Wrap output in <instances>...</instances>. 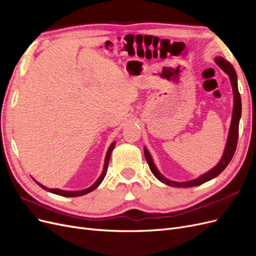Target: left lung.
I'll use <instances>...</instances> for the list:
<instances>
[{
  "instance_id": "obj_1",
  "label": "left lung",
  "mask_w": 256,
  "mask_h": 256,
  "mask_svg": "<svg viewBox=\"0 0 256 256\" xmlns=\"http://www.w3.org/2000/svg\"><path fill=\"white\" fill-rule=\"evenodd\" d=\"M216 63L219 65L220 68H222V70L228 74L230 80L232 84V88H233V95H234V108H233V115H232V122H230V132H228V142L226 145V150H224L223 156L221 160L219 161V164H216L214 168H212L210 171H208L207 173L200 175V177L196 178V180H188V182H174L168 180V178L164 177L162 175L158 168L154 166L152 158L150 156V154L148 152L146 148H144V154H145V158L147 164L150 166V168L152 173L156 176L158 180L164 182L168 186H171V187L175 188H188V187H194V186L202 184L208 180H212V178L218 176L224 168L228 166L230 164V161L233 158L235 150H236V146L238 142V130H239V120L240 118H242V98H240V94L238 90V85H237V74L234 67L232 66L228 60H224L221 56L216 58Z\"/></svg>"
}]
</instances>
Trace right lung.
Listing matches in <instances>:
<instances>
[{
	"label": "right lung",
	"instance_id": "add662e5",
	"mask_svg": "<svg viewBox=\"0 0 256 256\" xmlns=\"http://www.w3.org/2000/svg\"><path fill=\"white\" fill-rule=\"evenodd\" d=\"M114 146H115V142H113V143L110 145L109 150H108V152H106V159H104V171H102V175L99 176L98 180H97L94 184H92L90 186V187H88V188H86V189H83V190H76V191H66V190H60V189H50V188L44 187V186L40 184V182H37V184H40L42 189H44V190H48L49 192L54 193V194L62 196L74 198V196H84V194H88V193H90V191L95 190V189L98 187V186H99L100 184H102V182L104 180V176H106V168H108V166H109L110 156H111V152H112V150H113V148H114Z\"/></svg>",
	"mask_w": 256,
	"mask_h": 256
}]
</instances>
